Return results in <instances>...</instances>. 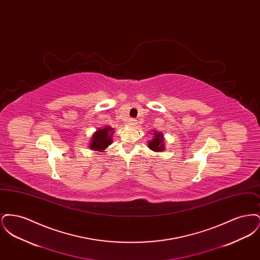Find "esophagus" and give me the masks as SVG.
Masks as SVG:
<instances>
[{"label": "esophagus", "mask_w": 260, "mask_h": 260, "mask_svg": "<svg viewBox=\"0 0 260 260\" xmlns=\"http://www.w3.org/2000/svg\"><path fill=\"white\" fill-rule=\"evenodd\" d=\"M136 124H137V121H136V119H131V120H129V124H131L132 126H136Z\"/></svg>", "instance_id": "1"}]
</instances>
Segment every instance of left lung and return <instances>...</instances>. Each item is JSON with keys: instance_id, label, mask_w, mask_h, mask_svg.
Masks as SVG:
<instances>
[{"instance_id": "left-lung-1", "label": "left lung", "mask_w": 260, "mask_h": 260, "mask_svg": "<svg viewBox=\"0 0 260 260\" xmlns=\"http://www.w3.org/2000/svg\"><path fill=\"white\" fill-rule=\"evenodd\" d=\"M148 147L157 152H161L165 149V144H164V136L161 133L155 132L154 133V138L149 140Z\"/></svg>"}]
</instances>
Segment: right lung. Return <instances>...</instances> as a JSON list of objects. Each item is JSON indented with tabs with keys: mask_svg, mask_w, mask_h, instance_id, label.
Returning a JSON list of instances; mask_svg holds the SVG:
<instances>
[{
	"mask_svg": "<svg viewBox=\"0 0 260 260\" xmlns=\"http://www.w3.org/2000/svg\"><path fill=\"white\" fill-rule=\"evenodd\" d=\"M113 128L109 126H105L104 128H99L91 137L89 149L102 152L107 148L112 143V133Z\"/></svg>",
	"mask_w": 260,
	"mask_h": 260,
	"instance_id": "add662e5",
	"label": "right lung"
}]
</instances>
